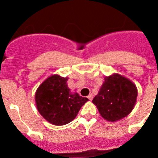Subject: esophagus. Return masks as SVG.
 Instances as JSON below:
<instances>
[{"label":"esophagus","mask_w":158,"mask_h":158,"mask_svg":"<svg viewBox=\"0 0 158 158\" xmlns=\"http://www.w3.org/2000/svg\"><path fill=\"white\" fill-rule=\"evenodd\" d=\"M87 98H88L90 101H92V100L93 99V95H92V94H90V95H88V97H87Z\"/></svg>","instance_id":"1"}]
</instances>
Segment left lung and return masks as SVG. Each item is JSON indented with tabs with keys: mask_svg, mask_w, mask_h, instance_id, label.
I'll return each instance as SVG.
<instances>
[{
	"mask_svg": "<svg viewBox=\"0 0 158 158\" xmlns=\"http://www.w3.org/2000/svg\"><path fill=\"white\" fill-rule=\"evenodd\" d=\"M138 91L135 84L118 74L106 76L99 92L92 100L102 117L115 122L135 107Z\"/></svg>",
	"mask_w": 158,
	"mask_h": 158,
	"instance_id": "obj_1",
	"label": "left lung"
}]
</instances>
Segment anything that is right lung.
I'll list each match as a JSON object with an SVG mask.
<instances>
[{
  "instance_id": "add662e5",
  "label": "right lung",
  "mask_w": 158,
  "mask_h": 158,
  "mask_svg": "<svg viewBox=\"0 0 158 158\" xmlns=\"http://www.w3.org/2000/svg\"><path fill=\"white\" fill-rule=\"evenodd\" d=\"M67 80V78L53 75L40 85L35 95L39 112L53 125L69 123L89 100L77 93L72 94L66 84Z\"/></svg>"
}]
</instances>
